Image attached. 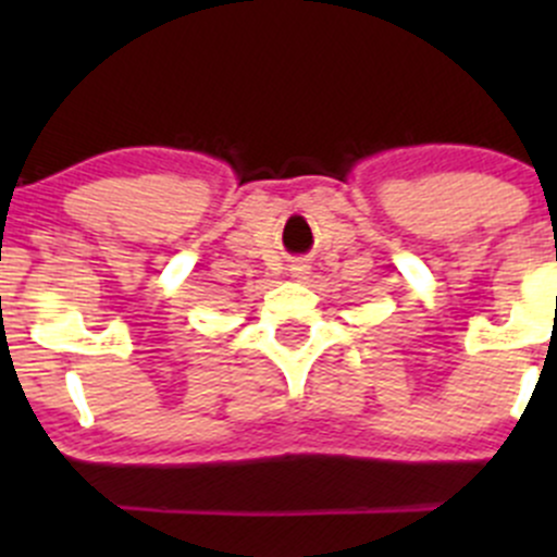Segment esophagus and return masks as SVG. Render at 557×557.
<instances>
[{
	"label": "esophagus",
	"mask_w": 557,
	"mask_h": 557,
	"mask_svg": "<svg viewBox=\"0 0 557 557\" xmlns=\"http://www.w3.org/2000/svg\"><path fill=\"white\" fill-rule=\"evenodd\" d=\"M290 274H294V277H299V280H305L307 274H310V263H307V261H296L294 267H290Z\"/></svg>",
	"instance_id": "obj_1"
}]
</instances>
